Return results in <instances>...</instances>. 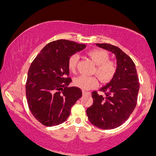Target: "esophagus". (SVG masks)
Returning <instances> with one entry per match:
<instances>
[{
	"label": "esophagus",
	"instance_id": "obj_1",
	"mask_svg": "<svg viewBox=\"0 0 156 156\" xmlns=\"http://www.w3.org/2000/svg\"><path fill=\"white\" fill-rule=\"evenodd\" d=\"M90 92H86L85 90H83V95H90Z\"/></svg>",
	"mask_w": 156,
	"mask_h": 156
}]
</instances>
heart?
<instances>
[{"label": "heart", "mask_w": 156, "mask_h": 156, "mask_svg": "<svg viewBox=\"0 0 156 156\" xmlns=\"http://www.w3.org/2000/svg\"><path fill=\"white\" fill-rule=\"evenodd\" d=\"M92 61L96 64L93 69V73L97 74L102 83H108L113 80L118 71V64L116 61L110 59V55L106 50L102 49H92L87 52ZM78 62L77 54H73L68 59L69 71L74 73ZM74 84L84 90H88L96 87L99 85L98 78L95 76H80L74 80Z\"/></svg>", "instance_id": "obj_1"}]
</instances>
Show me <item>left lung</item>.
<instances>
[{
	"label": "left lung",
	"instance_id": "left-lung-1",
	"mask_svg": "<svg viewBox=\"0 0 156 156\" xmlns=\"http://www.w3.org/2000/svg\"><path fill=\"white\" fill-rule=\"evenodd\" d=\"M110 51L117 59L115 76L100 90L105 95L92 92L93 104L86 111L90 122L99 128L111 129L122 125L133 112L137 101L139 82L134 62L119 48L111 44L97 43Z\"/></svg>",
	"mask_w": 156,
	"mask_h": 156
}]
</instances>
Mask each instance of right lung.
<instances>
[{"instance_id":"obj_1","label":"right lung","mask_w":156,"mask_h":156,"mask_svg":"<svg viewBox=\"0 0 156 156\" xmlns=\"http://www.w3.org/2000/svg\"><path fill=\"white\" fill-rule=\"evenodd\" d=\"M85 44L67 40L50 42L32 62L28 71L26 96L29 110L42 125L52 127L62 124L71 108L82 97L79 87H70L68 59L82 50Z\"/></svg>"}]
</instances>
